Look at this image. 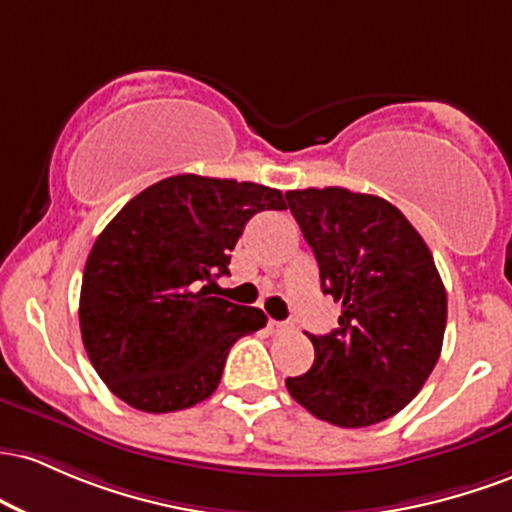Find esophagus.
I'll use <instances>...</instances> for the list:
<instances>
[{"label": "esophagus", "instance_id": "1", "mask_svg": "<svg viewBox=\"0 0 512 512\" xmlns=\"http://www.w3.org/2000/svg\"><path fill=\"white\" fill-rule=\"evenodd\" d=\"M268 329H271V333H275V336H278V333L290 331L292 326L287 324V321H275V319H271V321H268Z\"/></svg>", "mask_w": 512, "mask_h": 512}]
</instances>
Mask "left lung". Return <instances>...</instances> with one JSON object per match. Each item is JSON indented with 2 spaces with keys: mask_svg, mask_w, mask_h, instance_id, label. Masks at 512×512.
Returning <instances> with one entry per match:
<instances>
[{
  "mask_svg": "<svg viewBox=\"0 0 512 512\" xmlns=\"http://www.w3.org/2000/svg\"><path fill=\"white\" fill-rule=\"evenodd\" d=\"M319 263L338 329L309 336L314 365L285 387L321 421L365 428L421 392L440 358L447 295L433 254L399 208L348 188L285 193Z\"/></svg>",
  "mask_w": 512,
  "mask_h": 512,
  "instance_id": "obj_1",
  "label": "left lung"
}]
</instances>
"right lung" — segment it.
<instances>
[{
  "mask_svg": "<svg viewBox=\"0 0 512 512\" xmlns=\"http://www.w3.org/2000/svg\"><path fill=\"white\" fill-rule=\"evenodd\" d=\"M283 193L251 181L181 174L137 193L86 258L79 326L91 365L118 399L145 413L200 404L215 392L229 348L266 314L208 285L229 273V251Z\"/></svg>",
  "mask_w": 512,
  "mask_h": 512,
  "instance_id": "add662e5",
  "label": "right lung"
}]
</instances>
